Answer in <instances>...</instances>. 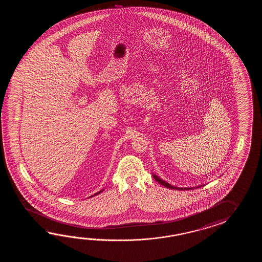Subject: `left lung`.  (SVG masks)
Returning <instances> with one entry per match:
<instances>
[{
	"instance_id": "1",
	"label": "left lung",
	"mask_w": 262,
	"mask_h": 262,
	"mask_svg": "<svg viewBox=\"0 0 262 262\" xmlns=\"http://www.w3.org/2000/svg\"><path fill=\"white\" fill-rule=\"evenodd\" d=\"M152 177L155 178L156 182H158L159 184H162V185H164L165 187H167V188H170V189L173 190H194L195 188H199V187H201V186H202V185H201V186H196V187H176V186H173V185L168 184L167 182L163 181L161 178H159L158 176H156V174H152Z\"/></svg>"
}]
</instances>
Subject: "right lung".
<instances>
[{"label": "right lung", "instance_id": "1", "mask_svg": "<svg viewBox=\"0 0 262 262\" xmlns=\"http://www.w3.org/2000/svg\"><path fill=\"white\" fill-rule=\"evenodd\" d=\"M103 190H104V189L100 190V191H99V192H97V193H95V195H99V194H100V193H102V192H103ZM94 195H91V196H90V198H92V196H94Z\"/></svg>", "mask_w": 262, "mask_h": 262}]
</instances>
